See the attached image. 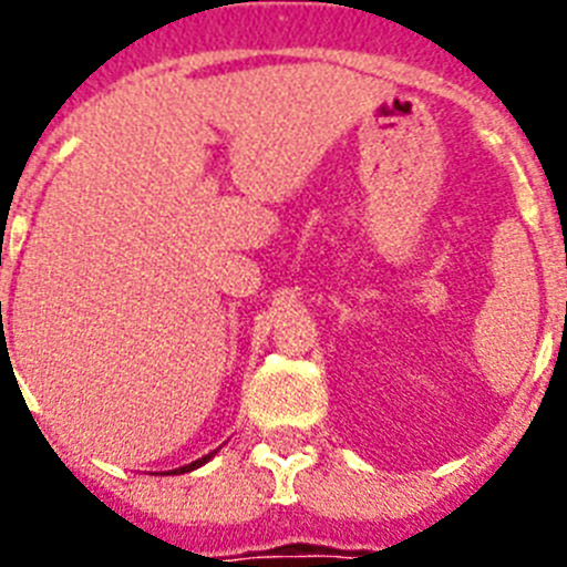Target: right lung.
Returning a JSON list of instances; mask_svg holds the SVG:
<instances>
[{
	"instance_id": "add662e5",
	"label": "right lung",
	"mask_w": 567,
	"mask_h": 567,
	"mask_svg": "<svg viewBox=\"0 0 567 567\" xmlns=\"http://www.w3.org/2000/svg\"><path fill=\"white\" fill-rule=\"evenodd\" d=\"M213 454H215V452H213ZM213 454H207V457H202V460H195V463H189V465H182V468L167 471V474H184V471H195V468H198V465H204V463H207V460L213 457Z\"/></svg>"
}]
</instances>
